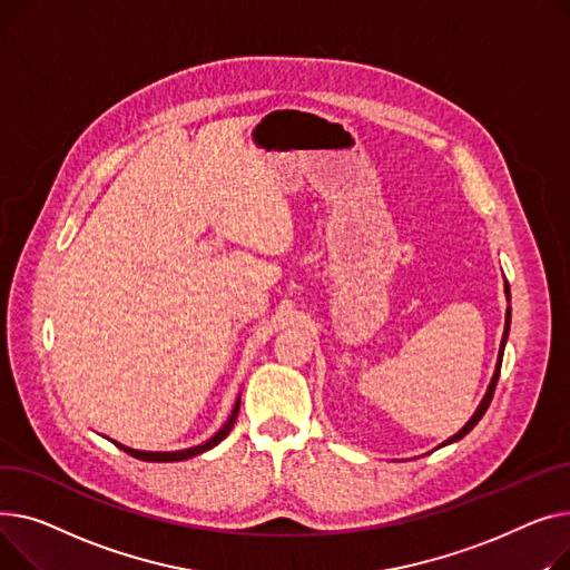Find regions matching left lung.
<instances>
[{
  "instance_id": "1",
  "label": "left lung",
  "mask_w": 570,
  "mask_h": 570,
  "mask_svg": "<svg viewBox=\"0 0 570 570\" xmlns=\"http://www.w3.org/2000/svg\"><path fill=\"white\" fill-rule=\"evenodd\" d=\"M507 296L511 298V289H509V283H507ZM509 328H511V306L507 308V326H504V338H501V347H499V358H497V371H494V375H492V382H490V386H488V393H485V397L481 400V405H479V410H476V414L466 421V425L458 432V434H453L451 440H446L444 442V446L446 444H451V442H458V440H462L466 432H470L481 419H483V414L488 412V407H490V403H492V395H494V386H497V380H499V373H501V358H504V345H507V338H509Z\"/></svg>"
}]
</instances>
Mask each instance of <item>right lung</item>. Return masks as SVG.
Masks as SVG:
<instances>
[{
  "instance_id": "right-lung-1",
  "label": "right lung",
  "mask_w": 570,
  "mask_h": 570,
  "mask_svg": "<svg viewBox=\"0 0 570 570\" xmlns=\"http://www.w3.org/2000/svg\"><path fill=\"white\" fill-rule=\"evenodd\" d=\"M239 405H242V400H237V405H234V410H232V416L227 419V423L214 434L212 440H207L205 444H199V446H193V449H186V451H173V453H151V451H136V449H128V446H121V444H117L119 449H124L128 455H132V458H140V460H147V462H177V460H188V458H193V455H197V453H205V451H209V449H214L216 444H220L227 434H229V430L234 428V421H237V414H239Z\"/></svg>"
}]
</instances>
